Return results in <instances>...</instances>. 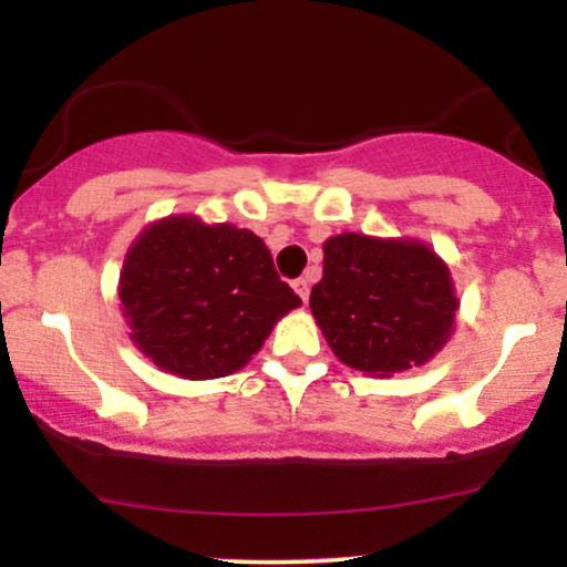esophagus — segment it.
I'll return each instance as SVG.
<instances>
[{
    "instance_id": "obj_1",
    "label": "esophagus",
    "mask_w": 567,
    "mask_h": 567,
    "mask_svg": "<svg viewBox=\"0 0 567 567\" xmlns=\"http://www.w3.org/2000/svg\"><path fill=\"white\" fill-rule=\"evenodd\" d=\"M292 290H296L298 296H301V301H309V279L298 277L296 282H292Z\"/></svg>"
}]
</instances>
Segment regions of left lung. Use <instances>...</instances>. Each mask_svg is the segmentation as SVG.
Here are the masks:
<instances>
[{"instance_id":"left-lung-1","label":"left lung","mask_w":567,"mask_h":567,"mask_svg":"<svg viewBox=\"0 0 567 567\" xmlns=\"http://www.w3.org/2000/svg\"><path fill=\"white\" fill-rule=\"evenodd\" d=\"M311 315L343 365L375 379L426 365L451 341V269L421 239L343 231L324 239Z\"/></svg>"}]
</instances>
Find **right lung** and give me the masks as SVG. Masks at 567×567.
<instances>
[{
    "mask_svg": "<svg viewBox=\"0 0 567 567\" xmlns=\"http://www.w3.org/2000/svg\"><path fill=\"white\" fill-rule=\"evenodd\" d=\"M116 292L130 341L188 381L245 368L271 328L301 306L261 237L197 216L148 224L130 245Z\"/></svg>",
    "mask_w": 567,
    "mask_h": 567,
    "instance_id": "obj_1",
    "label": "right lung"
}]
</instances>
